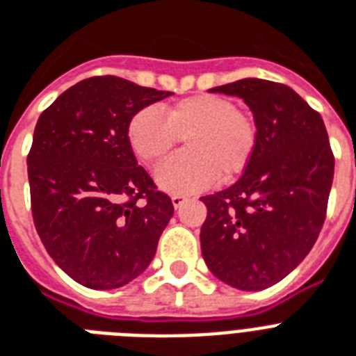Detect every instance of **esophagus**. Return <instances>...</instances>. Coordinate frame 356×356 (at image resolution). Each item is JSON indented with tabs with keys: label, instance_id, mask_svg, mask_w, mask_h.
<instances>
[{
	"label": "esophagus",
	"instance_id": "34e87169",
	"mask_svg": "<svg viewBox=\"0 0 356 356\" xmlns=\"http://www.w3.org/2000/svg\"><path fill=\"white\" fill-rule=\"evenodd\" d=\"M172 203H173V209H181V207L186 203V197H184V195H173Z\"/></svg>",
	"mask_w": 356,
	"mask_h": 356
}]
</instances>
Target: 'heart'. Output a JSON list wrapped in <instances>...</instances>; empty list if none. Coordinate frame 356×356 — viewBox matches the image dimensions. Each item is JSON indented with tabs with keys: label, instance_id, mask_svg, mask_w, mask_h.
<instances>
[{
	"label": "heart",
	"instance_id": "heart-1",
	"mask_svg": "<svg viewBox=\"0 0 356 356\" xmlns=\"http://www.w3.org/2000/svg\"><path fill=\"white\" fill-rule=\"evenodd\" d=\"M183 138L186 149L155 170V181L170 194L209 188L218 177H236L248 168L257 145L254 123L234 102L216 94H195L173 103L162 116L142 108L127 125V140L140 161L155 162Z\"/></svg>",
	"mask_w": 356,
	"mask_h": 356
}]
</instances>
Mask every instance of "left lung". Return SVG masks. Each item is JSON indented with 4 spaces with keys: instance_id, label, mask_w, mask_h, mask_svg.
<instances>
[{
    "instance_id": "left-lung-1",
    "label": "left lung",
    "mask_w": 356,
    "mask_h": 356,
    "mask_svg": "<svg viewBox=\"0 0 356 356\" xmlns=\"http://www.w3.org/2000/svg\"><path fill=\"white\" fill-rule=\"evenodd\" d=\"M211 92L236 96L253 113L257 145L242 177L205 195V264L229 286L264 290L298 268L325 222L334 159L325 123L290 86L240 79Z\"/></svg>"
}]
</instances>
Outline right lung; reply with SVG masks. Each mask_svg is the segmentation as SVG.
Segmentation results:
<instances>
[{
	"mask_svg": "<svg viewBox=\"0 0 356 356\" xmlns=\"http://www.w3.org/2000/svg\"><path fill=\"white\" fill-rule=\"evenodd\" d=\"M172 92L103 75L63 92L36 122L27 156L36 233L57 266L94 290L142 275L173 216L127 140L134 114Z\"/></svg>",
	"mask_w": 356,
	"mask_h": 356,
	"instance_id": "right-lung-1",
	"label": "right lung"
}]
</instances>
